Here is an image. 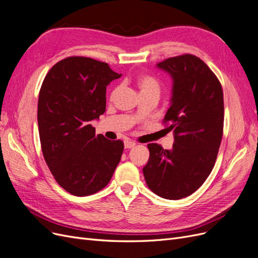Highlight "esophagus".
<instances>
[{"label": "esophagus", "instance_id": "esophagus-1", "mask_svg": "<svg viewBox=\"0 0 258 258\" xmlns=\"http://www.w3.org/2000/svg\"><path fill=\"white\" fill-rule=\"evenodd\" d=\"M136 146V142L131 141V140H127V141H124V148H132Z\"/></svg>", "mask_w": 258, "mask_h": 258}]
</instances>
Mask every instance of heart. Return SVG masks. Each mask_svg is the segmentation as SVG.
<instances>
[{
  "label": "heart",
  "instance_id": "1",
  "mask_svg": "<svg viewBox=\"0 0 258 258\" xmlns=\"http://www.w3.org/2000/svg\"><path fill=\"white\" fill-rule=\"evenodd\" d=\"M137 84L138 87L140 89V92L144 93V92H148V91H157L159 92V84L158 82L156 81L155 77L151 76V75H141L138 77L137 80ZM117 93V88L113 90L112 92V98L115 97V95Z\"/></svg>",
  "mask_w": 258,
  "mask_h": 258
}]
</instances>
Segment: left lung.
Instances as JSON below:
<instances>
[{"label": "left lung", "instance_id": "1", "mask_svg": "<svg viewBox=\"0 0 258 258\" xmlns=\"http://www.w3.org/2000/svg\"><path fill=\"white\" fill-rule=\"evenodd\" d=\"M172 77L171 105L163 122L172 131V150L147 144L150 158L143 168L146 184L159 197L189 196L212 171L224 127V98L216 75L200 58L185 53L157 63Z\"/></svg>", "mask_w": 258, "mask_h": 258}]
</instances>
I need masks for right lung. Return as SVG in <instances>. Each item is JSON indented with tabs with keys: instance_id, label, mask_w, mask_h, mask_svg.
I'll use <instances>...</instances> for the list:
<instances>
[{
	"instance_id": "add662e5",
	"label": "right lung",
	"mask_w": 258,
	"mask_h": 258,
	"mask_svg": "<svg viewBox=\"0 0 258 258\" xmlns=\"http://www.w3.org/2000/svg\"><path fill=\"white\" fill-rule=\"evenodd\" d=\"M120 76L105 62L68 57L42 84L37 122L44 159L57 183L74 196L104 188L120 161L122 141L96 135L90 124L105 112L106 86Z\"/></svg>"
}]
</instances>
